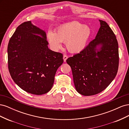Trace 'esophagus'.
<instances>
[{"mask_svg": "<svg viewBox=\"0 0 129 129\" xmlns=\"http://www.w3.org/2000/svg\"><path fill=\"white\" fill-rule=\"evenodd\" d=\"M63 58L64 62H66V60H67V59L68 58V56H67V55H63Z\"/></svg>", "mask_w": 129, "mask_h": 129, "instance_id": "1", "label": "esophagus"}]
</instances>
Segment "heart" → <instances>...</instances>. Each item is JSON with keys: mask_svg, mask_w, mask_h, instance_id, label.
<instances>
[{"mask_svg": "<svg viewBox=\"0 0 129 129\" xmlns=\"http://www.w3.org/2000/svg\"><path fill=\"white\" fill-rule=\"evenodd\" d=\"M91 35V30L87 26L73 21L60 26L56 33L49 31L47 39L54 50L62 48L61 42H66L69 51L79 53L85 48Z\"/></svg>", "mask_w": 129, "mask_h": 129, "instance_id": "b5f03b06", "label": "heart"}]
</instances>
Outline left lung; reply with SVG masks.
<instances>
[{
	"label": "left lung",
	"instance_id": "obj_1",
	"mask_svg": "<svg viewBox=\"0 0 129 129\" xmlns=\"http://www.w3.org/2000/svg\"><path fill=\"white\" fill-rule=\"evenodd\" d=\"M101 27L95 39L82 51L66 60L71 66L77 91L84 96L97 94L116 77L119 65L118 44L107 23L100 20ZM101 46L96 52V46Z\"/></svg>",
	"mask_w": 129,
	"mask_h": 129
}]
</instances>
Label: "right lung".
Listing matches in <instances>:
<instances>
[{
  "mask_svg": "<svg viewBox=\"0 0 129 129\" xmlns=\"http://www.w3.org/2000/svg\"><path fill=\"white\" fill-rule=\"evenodd\" d=\"M45 31L30 21L19 25L10 39L8 67L12 79L24 91L40 95L53 87L63 54L48 47Z\"/></svg>",
  "mask_w": 129,
  "mask_h": 129,
  "instance_id": "right-lung-1",
  "label": "right lung"
}]
</instances>
